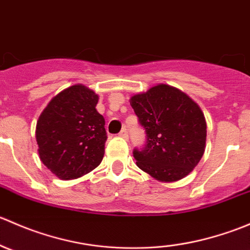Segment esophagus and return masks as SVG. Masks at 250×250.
I'll return each instance as SVG.
<instances>
[{"instance_id":"34e87169","label":"esophagus","mask_w":250,"mask_h":250,"mask_svg":"<svg viewBox=\"0 0 250 250\" xmlns=\"http://www.w3.org/2000/svg\"><path fill=\"white\" fill-rule=\"evenodd\" d=\"M120 137H122V138H125V139H128V132H127V129H122L120 132Z\"/></svg>"}]
</instances>
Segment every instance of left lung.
<instances>
[{"instance_id":"left-lung-1","label":"left lung","mask_w":250,"mask_h":250,"mask_svg":"<svg viewBox=\"0 0 250 250\" xmlns=\"http://www.w3.org/2000/svg\"><path fill=\"white\" fill-rule=\"evenodd\" d=\"M129 102L146 133L145 147L133 151L138 167L165 183L188 175L206 148L207 123L200 106L168 84L151 87Z\"/></svg>"}]
</instances>
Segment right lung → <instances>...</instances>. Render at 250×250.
Wrapping results in <instances>:
<instances>
[{
    "mask_svg": "<svg viewBox=\"0 0 250 250\" xmlns=\"http://www.w3.org/2000/svg\"><path fill=\"white\" fill-rule=\"evenodd\" d=\"M99 97L83 84L55 95L36 125L42 163L62 180L92 172L104 157L105 120L95 106Z\"/></svg>",
    "mask_w": 250,
    "mask_h": 250,
    "instance_id": "right-lung-1",
    "label": "right lung"
}]
</instances>
